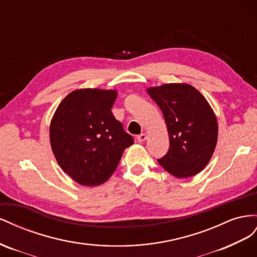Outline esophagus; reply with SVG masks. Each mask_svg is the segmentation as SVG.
<instances>
[{
    "label": "esophagus",
    "mask_w": 257,
    "mask_h": 257,
    "mask_svg": "<svg viewBox=\"0 0 257 257\" xmlns=\"http://www.w3.org/2000/svg\"><path fill=\"white\" fill-rule=\"evenodd\" d=\"M146 138H148V137H146V134H141V135H139L137 137V140H138L139 143H142L146 140Z\"/></svg>",
    "instance_id": "esophagus-1"
}]
</instances>
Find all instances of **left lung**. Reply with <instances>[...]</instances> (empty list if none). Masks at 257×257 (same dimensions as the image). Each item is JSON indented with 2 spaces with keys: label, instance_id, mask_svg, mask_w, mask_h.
Wrapping results in <instances>:
<instances>
[{
  "label": "left lung",
  "instance_id": "8db88e82",
  "mask_svg": "<svg viewBox=\"0 0 257 257\" xmlns=\"http://www.w3.org/2000/svg\"><path fill=\"white\" fill-rule=\"evenodd\" d=\"M146 91L163 112L169 134V151L158 163L178 179L194 177L209 164L217 143L213 109L189 84H164Z\"/></svg>",
  "mask_w": 257,
  "mask_h": 257
}]
</instances>
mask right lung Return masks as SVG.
Segmentation results:
<instances>
[{
	"instance_id": "obj_1",
	"label": "right lung",
	"mask_w": 257,
	"mask_h": 257,
	"mask_svg": "<svg viewBox=\"0 0 257 257\" xmlns=\"http://www.w3.org/2000/svg\"><path fill=\"white\" fill-rule=\"evenodd\" d=\"M117 91L85 88L70 92L51 118L49 138L57 163L78 184L97 186L116 170L134 144L112 114Z\"/></svg>"
}]
</instances>
